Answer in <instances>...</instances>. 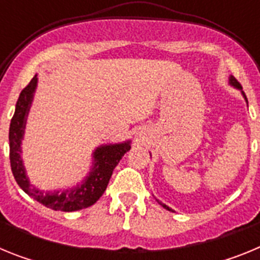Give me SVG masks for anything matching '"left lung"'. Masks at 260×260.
Listing matches in <instances>:
<instances>
[{"label":"left lung","instance_id":"left-lung-1","mask_svg":"<svg viewBox=\"0 0 260 260\" xmlns=\"http://www.w3.org/2000/svg\"><path fill=\"white\" fill-rule=\"evenodd\" d=\"M229 84H231V86H233L234 88L240 89V91H241V93H242V95H243V98H245V100H246V103H247L246 95H245V92H243V91H242V87L240 86V83H238V82H237V79H236V78H234V77H232V75H231V77H229ZM157 202H158V204H160V206H162V207L165 208V210H168V211H172V212H174V211L172 210L171 207H168L167 204L161 203V202H160V201H157Z\"/></svg>","mask_w":260,"mask_h":260}]
</instances>
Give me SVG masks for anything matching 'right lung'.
<instances>
[{
  "mask_svg": "<svg viewBox=\"0 0 260 260\" xmlns=\"http://www.w3.org/2000/svg\"><path fill=\"white\" fill-rule=\"evenodd\" d=\"M38 87V75L32 78L26 88L22 89L15 113L10 122L9 143H10V164L14 178L23 191L43 206L54 211L73 212L95 204L104 194L114 168L122 156L132 148V142L102 144L92 152V167L82 183L65 190H41L29 182L22 158V141L26 130L27 117Z\"/></svg>",
  "mask_w": 260,
  "mask_h": 260,
  "instance_id": "1",
  "label": "right lung"
}]
</instances>
